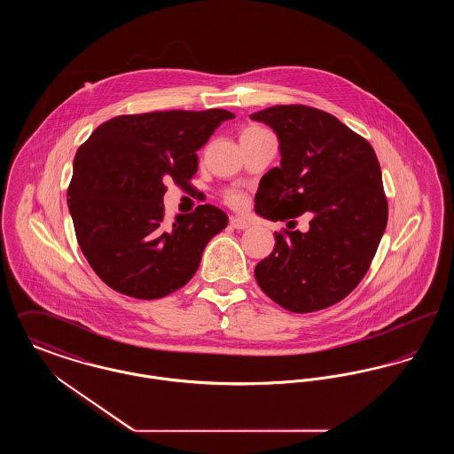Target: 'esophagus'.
<instances>
[{
    "instance_id": "1",
    "label": "esophagus",
    "mask_w": 454,
    "mask_h": 454,
    "mask_svg": "<svg viewBox=\"0 0 454 454\" xmlns=\"http://www.w3.org/2000/svg\"><path fill=\"white\" fill-rule=\"evenodd\" d=\"M230 224H231L235 230H247V228H250V223H248L245 217H231Z\"/></svg>"
}]
</instances>
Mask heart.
<instances>
[{
    "mask_svg": "<svg viewBox=\"0 0 454 454\" xmlns=\"http://www.w3.org/2000/svg\"><path fill=\"white\" fill-rule=\"evenodd\" d=\"M260 128H248V129L243 130V132H259ZM226 199H228V202L231 204V206H239L241 202H243V197L238 194V192H230V194L226 195Z\"/></svg>",
    "mask_w": 454,
    "mask_h": 454,
    "instance_id": "heart-1",
    "label": "heart"
}]
</instances>
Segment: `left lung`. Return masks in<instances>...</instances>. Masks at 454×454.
<instances>
[{
    "mask_svg": "<svg viewBox=\"0 0 454 454\" xmlns=\"http://www.w3.org/2000/svg\"><path fill=\"white\" fill-rule=\"evenodd\" d=\"M279 137L281 165L262 176L255 213L270 221L312 215L310 230L276 233L255 267L260 289L293 313L342 301L366 276L388 221L372 146L337 117L306 106L250 115ZM294 228V226H293Z\"/></svg>",
    "mask_w": 454,
    "mask_h": 454,
    "instance_id": "8db88e82",
    "label": "left lung"
}]
</instances>
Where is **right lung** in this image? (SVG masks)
Returning <instances> with one entry per match:
<instances>
[{
	"mask_svg": "<svg viewBox=\"0 0 454 454\" xmlns=\"http://www.w3.org/2000/svg\"><path fill=\"white\" fill-rule=\"evenodd\" d=\"M233 117L221 108L119 115L80 146L67 207L83 255L108 287L158 300L192 279L206 245L226 228L228 216L204 204L167 226L165 182L189 187L197 150Z\"/></svg>",
	"mask_w": 454,
	"mask_h": 454,
	"instance_id": "right-lung-1",
	"label": "right lung"
}]
</instances>
